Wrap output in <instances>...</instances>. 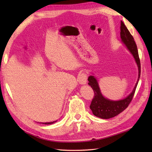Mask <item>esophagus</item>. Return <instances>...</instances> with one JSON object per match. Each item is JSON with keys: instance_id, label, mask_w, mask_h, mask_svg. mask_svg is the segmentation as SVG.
<instances>
[{"instance_id": "esophagus-1", "label": "esophagus", "mask_w": 152, "mask_h": 152, "mask_svg": "<svg viewBox=\"0 0 152 152\" xmlns=\"http://www.w3.org/2000/svg\"><path fill=\"white\" fill-rule=\"evenodd\" d=\"M87 79H88V76L86 73L80 74L78 76V81L80 84L84 85L87 83Z\"/></svg>"}]
</instances>
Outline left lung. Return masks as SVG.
<instances>
[{"label":"left lung","mask_w":152,"mask_h":152,"mask_svg":"<svg viewBox=\"0 0 152 152\" xmlns=\"http://www.w3.org/2000/svg\"><path fill=\"white\" fill-rule=\"evenodd\" d=\"M120 31L121 42L133 55L134 59L136 61L138 69V77L133 90L127 97L119 100V101H112V100L105 98L102 95L97 80L96 79L95 77L94 76H89L88 84L91 87L95 93L94 97L92 100L89 107L91 108L93 115L102 119H110L114 118L128 107L129 104H130L132 99H133L135 90H136L138 85V80L140 79V62L139 56H138L137 44L134 40V38L122 21H121Z\"/></svg>","instance_id":"left-lung-1"}]
</instances>
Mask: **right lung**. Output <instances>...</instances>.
Listing matches in <instances>:
<instances>
[{
  "instance_id": "1",
  "label": "right lung",
  "mask_w": 152,
  "mask_h": 152,
  "mask_svg": "<svg viewBox=\"0 0 152 152\" xmlns=\"http://www.w3.org/2000/svg\"><path fill=\"white\" fill-rule=\"evenodd\" d=\"M57 122V120L56 121H51V122H48V123H42V124H45V125H48V124H54V123Z\"/></svg>"
}]
</instances>
